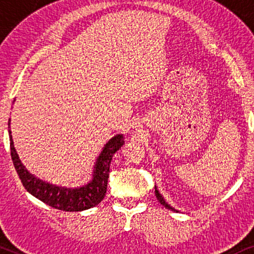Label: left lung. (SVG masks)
Returning a JSON list of instances; mask_svg holds the SVG:
<instances>
[{"label": "left lung", "mask_w": 254, "mask_h": 254, "mask_svg": "<svg viewBox=\"0 0 254 254\" xmlns=\"http://www.w3.org/2000/svg\"><path fill=\"white\" fill-rule=\"evenodd\" d=\"M155 194H156V197H157V200L159 201V202H161V204H163V206H164L165 208H168V209H171L172 211H178L177 209H175V208H173L172 206H170V204L166 202L165 201V199L164 197H163V195L161 193H159V190H157V187L155 186Z\"/></svg>", "instance_id": "obj_1"}]
</instances>
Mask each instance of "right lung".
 <instances>
[{
	"label": "right lung",
	"mask_w": 254,
	"mask_h": 254,
	"mask_svg": "<svg viewBox=\"0 0 254 254\" xmlns=\"http://www.w3.org/2000/svg\"><path fill=\"white\" fill-rule=\"evenodd\" d=\"M8 133L10 140V150L11 159L15 169L18 173L20 182L30 194L44 203L64 211H82L95 207L104 199L107 190V180H109L110 164L116 151L123 147L125 143L124 135L117 134L107 141L103 147V150L96 159L91 179L84 185L79 187L58 186L47 183L27 171L24 166L19 156L17 154L11 130H10V119L8 121Z\"/></svg>",
	"instance_id": "add662e5"
}]
</instances>
